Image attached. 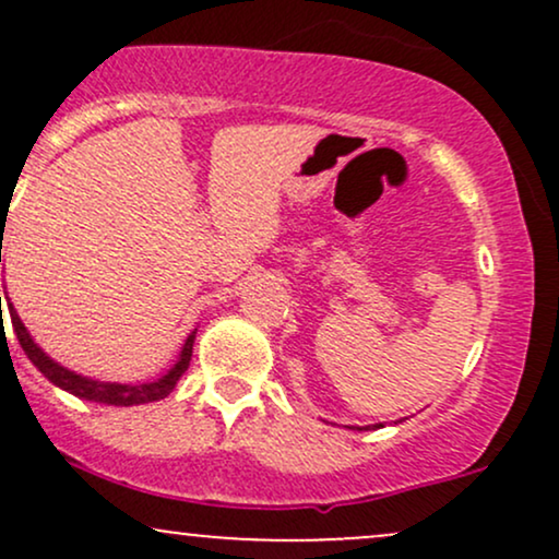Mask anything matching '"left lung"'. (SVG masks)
I'll use <instances>...</instances> for the list:
<instances>
[{"label":"left lung","instance_id":"left-lung-1","mask_svg":"<svg viewBox=\"0 0 559 559\" xmlns=\"http://www.w3.org/2000/svg\"><path fill=\"white\" fill-rule=\"evenodd\" d=\"M373 428H381V423H378V426H373ZM357 431H370V426H365V428H357Z\"/></svg>","mask_w":559,"mask_h":559}]
</instances>
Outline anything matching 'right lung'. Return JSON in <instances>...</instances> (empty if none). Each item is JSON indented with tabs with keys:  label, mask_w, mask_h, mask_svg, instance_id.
I'll list each match as a JSON object with an SVG mask.
<instances>
[{
	"label": "right lung",
	"mask_w": 559,
	"mask_h": 559,
	"mask_svg": "<svg viewBox=\"0 0 559 559\" xmlns=\"http://www.w3.org/2000/svg\"><path fill=\"white\" fill-rule=\"evenodd\" d=\"M0 262H2V247H0ZM0 301H2V297H0ZM4 301H8L12 331H15L17 342H21L23 352L28 355V360L34 362L36 368L44 373V378H49L55 386H60L62 391H70V394L79 396V400L99 402V404H115V407H131V404H146V402L165 400V396H168L170 391L176 389L178 378L186 373V368H189V362H191V349H194L197 331L189 333V338H186V344L181 349V355H178V362L173 365V368L163 378H155V381H144V383L96 381V378H86L81 373H73V370L62 368L60 362H55L52 357H49L47 352H44L41 346H38L34 338H31V333L23 325V320L15 312V307H12V301L10 299H4ZM0 318H2V312H0ZM2 323H4V320H2Z\"/></svg>",
	"instance_id": "1"
}]
</instances>
